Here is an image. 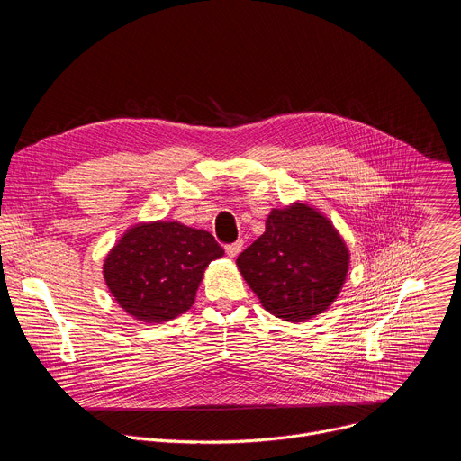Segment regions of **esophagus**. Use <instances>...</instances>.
Masks as SVG:
<instances>
[{
    "instance_id": "34e87169",
    "label": "esophagus",
    "mask_w": 461,
    "mask_h": 461,
    "mask_svg": "<svg viewBox=\"0 0 461 461\" xmlns=\"http://www.w3.org/2000/svg\"><path fill=\"white\" fill-rule=\"evenodd\" d=\"M224 249H226L228 257H237L240 253V249H242V240H235L231 244H226Z\"/></svg>"
}]
</instances>
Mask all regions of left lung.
<instances>
[{"label":"left lung","instance_id":"1","mask_svg":"<svg viewBox=\"0 0 461 461\" xmlns=\"http://www.w3.org/2000/svg\"><path fill=\"white\" fill-rule=\"evenodd\" d=\"M348 258L330 221L295 204L268 215L267 231L237 257V267L270 313L301 322L338 297Z\"/></svg>","mask_w":461,"mask_h":461}]
</instances>
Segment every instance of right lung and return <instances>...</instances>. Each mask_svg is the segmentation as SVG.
I'll list each match as a JSON object with an SVG mask.
<instances>
[{
	"label": "right lung",
	"mask_w": 461,
	"mask_h": 461,
	"mask_svg": "<svg viewBox=\"0 0 461 461\" xmlns=\"http://www.w3.org/2000/svg\"><path fill=\"white\" fill-rule=\"evenodd\" d=\"M224 249L215 237L180 222L131 228L104 265L118 304L146 322H164L191 308L203 274Z\"/></svg>",
	"instance_id": "right-lung-1"
}]
</instances>
